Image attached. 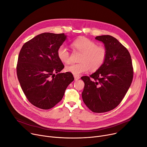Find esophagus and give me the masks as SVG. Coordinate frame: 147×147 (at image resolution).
Returning a JSON list of instances; mask_svg holds the SVG:
<instances>
[{
  "label": "esophagus",
  "instance_id": "esophagus-1",
  "mask_svg": "<svg viewBox=\"0 0 147 147\" xmlns=\"http://www.w3.org/2000/svg\"><path fill=\"white\" fill-rule=\"evenodd\" d=\"M80 76H74V79H75V81H77V80H79V79H80Z\"/></svg>",
  "mask_w": 147,
  "mask_h": 147
}]
</instances>
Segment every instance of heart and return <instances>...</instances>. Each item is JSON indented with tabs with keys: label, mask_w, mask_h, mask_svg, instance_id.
I'll use <instances>...</instances> for the list:
<instances>
[{
	"label": "heart",
	"mask_w": 147,
	"mask_h": 147,
	"mask_svg": "<svg viewBox=\"0 0 147 147\" xmlns=\"http://www.w3.org/2000/svg\"><path fill=\"white\" fill-rule=\"evenodd\" d=\"M72 45L74 49L82 53L79 62L76 64H71L65 67L66 72L75 76H79L89 70L96 71L104 64L107 57V50L102 45H98L94 40L85 37L75 40ZM57 56L61 62L69 63L70 53L65 45H61L57 49Z\"/></svg>",
	"instance_id": "1"
}]
</instances>
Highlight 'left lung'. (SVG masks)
<instances>
[{
    "mask_svg": "<svg viewBox=\"0 0 147 147\" xmlns=\"http://www.w3.org/2000/svg\"><path fill=\"white\" fill-rule=\"evenodd\" d=\"M107 50V57L100 69L81 79L85 83L82 97L94 112H106L115 108L126 95L132 83L134 69L129 52L114 37L98 36Z\"/></svg>",
    "mask_w": 147,
    "mask_h": 147,
    "instance_id": "left-lung-1",
    "label": "left lung"
}]
</instances>
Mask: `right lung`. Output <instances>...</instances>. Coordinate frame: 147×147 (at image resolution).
<instances>
[{"mask_svg":"<svg viewBox=\"0 0 147 147\" xmlns=\"http://www.w3.org/2000/svg\"><path fill=\"white\" fill-rule=\"evenodd\" d=\"M66 38L64 33H43L26 42L20 51L18 80L28 100L39 108L55 106L74 80L70 72L59 73L64 65L58 58L57 49Z\"/></svg>","mask_w":147,"mask_h":147,"instance_id":"1","label":"right lung"}]
</instances>
